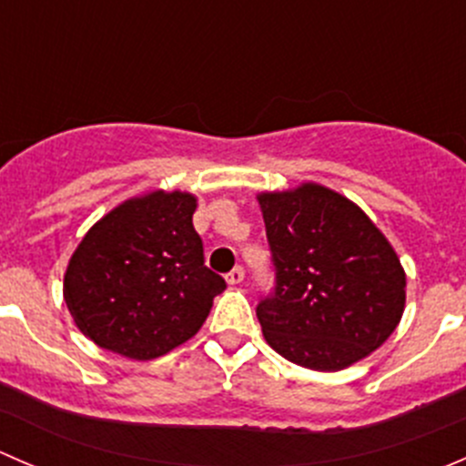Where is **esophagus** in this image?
<instances>
[{"label":"esophagus","mask_w":466,"mask_h":466,"mask_svg":"<svg viewBox=\"0 0 466 466\" xmlns=\"http://www.w3.org/2000/svg\"><path fill=\"white\" fill-rule=\"evenodd\" d=\"M243 277H246V272H243L241 266H237L228 272V277H225V279H228V284L234 286V284H241Z\"/></svg>","instance_id":"esophagus-1"}]
</instances>
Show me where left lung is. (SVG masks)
Segmentation results:
<instances>
[{"label":"left lung","instance_id":"left-lung-1","mask_svg":"<svg viewBox=\"0 0 466 466\" xmlns=\"http://www.w3.org/2000/svg\"><path fill=\"white\" fill-rule=\"evenodd\" d=\"M275 289L257 304L268 345L336 372L379 350L406 304L397 252L359 205L322 185L257 196Z\"/></svg>","mask_w":466,"mask_h":466}]
</instances>
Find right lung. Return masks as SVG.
<instances>
[{
	"label": "right lung",
	"instance_id": "1",
	"mask_svg": "<svg viewBox=\"0 0 466 466\" xmlns=\"http://www.w3.org/2000/svg\"><path fill=\"white\" fill-rule=\"evenodd\" d=\"M194 211L191 194L153 191L92 225L69 259L63 289L89 340L150 360L198 333L225 279L205 266Z\"/></svg>",
	"mask_w": 466,
	"mask_h": 466
}]
</instances>
